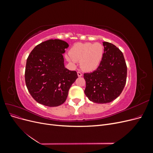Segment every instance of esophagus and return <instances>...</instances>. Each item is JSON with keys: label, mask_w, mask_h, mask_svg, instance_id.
<instances>
[{"label": "esophagus", "mask_w": 153, "mask_h": 153, "mask_svg": "<svg viewBox=\"0 0 153 153\" xmlns=\"http://www.w3.org/2000/svg\"><path fill=\"white\" fill-rule=\"evenodd\" d=\"M77 75H78V76L80 77V76H82V73L81 72H80V71H78V72H77Z\"/></svg>", "instance_id": "1"}]
</instances>
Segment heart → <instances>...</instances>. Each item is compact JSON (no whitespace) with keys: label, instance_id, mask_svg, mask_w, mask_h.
I'll use <instances>...</instances> for the list:
<instances>
[{"label":"heart","instance_id":"1","mask_svg":"<svg viewBox=\"0 0 153 153\" xmlns=\"http://www.w3.org/2000/svg\"><path fill=\"white\" fill-rule=\"evenodd\" d=\"M103 53V46L100 43H78L71 49L69 55H66V58L72 64L80 61L83 70L92 71L99 66Z\"/></svg>","mask_w":153,"mask_h":153}]
</instances>
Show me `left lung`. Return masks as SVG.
<instances>
[{
	"label": "left lung",
	"mask_w": 153,
	"mask_h": 153,
	"mask_svg": "<svg viewBox=\"0 0 153 153\" xmlns=\"http://www.w3.org/2000/svg\"><path fill=\"white\" fill-rule=\"evenodd\" d=\"M104 53L98 68L84 73L85 94L96 103H107L121 94L126 84L127 66L124 55L112 43L103 42Z\"/></svg>",
	"instance_id": "obj_1"
}]
</instances>
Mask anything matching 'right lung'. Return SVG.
Returning a JSON list of instances; mask_svg holds the SVG:
<instances>
[{
  "label": "right lung",
  "mask_w": 153,
  "mask_h": 153,
  "mask_svg": "<svg viewBox=\"0 0 153 153\" xmlns=\"http://www.w3.org/2000/svg\"><path fill=\"white\" fill-rule=\"evenodd\" d=\"M69 45L49 39L32 50L27 59L25 80L29 93L37 102L57 106L66 101L69 88L78 78L75 71L64 66L63 55Z\"/></svg>",
  "instance_id": "obj_1"
}]
</instances>
